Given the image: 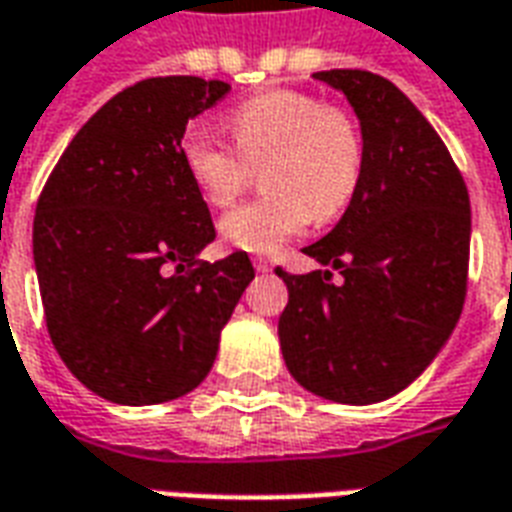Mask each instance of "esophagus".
Returning a JSON list of instances; mask_svg holds the SVG:
<instances>
[{
    "mask_svg": "<svg viewBox=\"0 0 512 512\" xmlns=\"http://www.w3.org/2000/svg\"><path fill=\"white\" fill-rule=\"evenodd\" d=\"M252 263H255V268L260 271V274H268V271L274 268V263H271V260H266V257H255Z\"/></svg>",
    "mask_w": 512,
    "mask_h": 512,
    "instance_id": "1",
    "label": "esophagus"
}]
</instances>
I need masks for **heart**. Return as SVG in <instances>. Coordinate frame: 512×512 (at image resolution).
I'll return each instance as SVG.
<instances>
[{"label": "heart", "instance_id": "1", "mask_svg": "<svg viewBox=\"0 0 512 512\" xmlns=\"http://www.w3.org/2000/svg\"><path fill=\"white\" fill-rule=\"evenodd\" d=\"M227 126L235 147L194 128L183 136V167L194 189L213 208L235 200L249 178V164L263 169L268 194L224 213L219 233L230 246L252 255H274L312 222H329L351 205L365 142L356 120L343 109L299 90H268L235 106Z\"/></svg>", "mask_w": 512, "mask_h": 512}]
</instances>
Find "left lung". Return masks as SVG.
Listing matches in <instances>:
<instances>
[{"mask_svg": "<svg viewBox=\"0 0 512 512\" xmlns=\"http://www.w3.org/2000/svg\"><path fill=\"white\" fill-rule=\"evenodd\" d=\"M312 79L348 98L365 167L343 219L304 255L332 271L288 285L279 345L290 376L334 403L370 406L403 392L439 356L461 318L472 208L461 172L417 106L370 71Z\"/></svg>", "mask_w": 512, "mask_h": 512, "instance_id": "1", "label": "left lung"}]
</instances>
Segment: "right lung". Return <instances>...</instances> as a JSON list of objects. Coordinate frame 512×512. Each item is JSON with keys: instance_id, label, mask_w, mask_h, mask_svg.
<instances>
[{"instance_id": "1", "label": "right lung", "mask_w": 512, "mask_h": 512, "mask_svg": "<svg viewBox=\"0 0 512 512\" xmlns=\"http://www.w3.org/2000/svg\"><path fill=\"white\" fill-rule=\"evenodd\" d=\"M227 93L200 76L128 87L73 136L40 194L32 255L51 343L120 406L200 386L255 279L246 252L197 260L216 230L180 153L186 123Z\"/></svg>"}]
</instances>
